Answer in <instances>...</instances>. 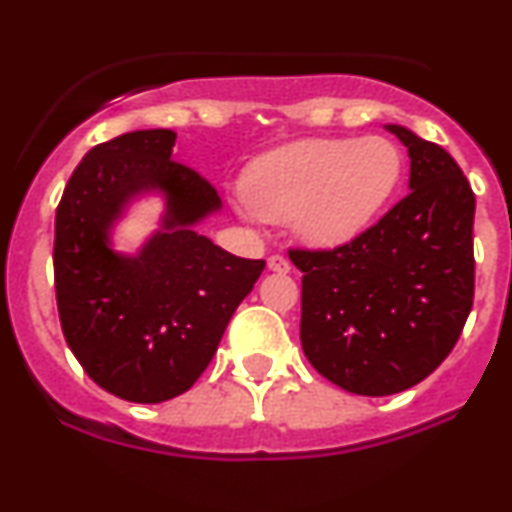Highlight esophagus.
Here are the masks:
<instances>
[{
    "label": "esophagus",
    "instance_id": "1",
    "mask_svg": "<svg viewBox=\"0 0 512 512\" xmlns=\"http://www.w3.org/2000/svg\"><path fill=\"white\" fill-rule=\"evenodd\" d=\"M267 267H269V272H276V274H289L291 272V262L286 260V257H281V255L269 257Z\"/></svg>",
    "mask_w": 512,
    "mask_h": 512
}]
</instances>
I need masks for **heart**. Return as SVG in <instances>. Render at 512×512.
Returning a JSON list of instances; mask_svg holds the SVG:
<instances>
[{
    "label": "heart",
    "mask_w": 512,
    "mask_h": 512,
    "mask_svg": "<svg viewBox=\"0 0 512 512\" xmlns=\"http://www.w3.org/2000/svg\"><path fill=\"white\" fill-rule=\"evenodd\" d=\"M399 178L402 156L383 137L305 139L252 163L240 211L252 221H291L313 248H339L373 223Z\"/></svg>",
    "instance_id": "b5f03b06"
}]
</instances>
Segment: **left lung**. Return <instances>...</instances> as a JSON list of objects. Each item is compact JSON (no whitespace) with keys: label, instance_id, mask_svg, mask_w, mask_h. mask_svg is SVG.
<instances>
[{"label":"left lung","instance_id":"left-lung-1","mask_svg":"<svg viewBox=\"0 0 512 512\" xmlns=\"http://www.w3.org/2000/svg\"><path fill=\"white\" fill-rule=\"evenodd\" d=\"M407 146L409 195L334 250H291L303 272L301 344L346 392L385 397L428 378L474 298V192L443 146L385 125Z\"/></svg>","mask_w":512,"mask_h":512}]
</instances>
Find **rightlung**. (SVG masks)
<instances>
[{
    "instance_id": "obj_1",
    "label": "right lung",
    "mask_w": 512,
    "mask_h": 512,
    "mask_svg": "<svg viewBox=\"0 0 512 512\" xmlns=\"http://www.w3.org/2000/svg\"><path fill=\"white\" fill-rule=\"evenodd\" d=\"M173 129H137L93 146L55 216V291L64 339L88 378L137 404L197 383L264 260L221 250L197 226L221 199L170 161ZM146 194L164 199L162 226L134 256L112 248L114 223Z\"/></svg>"
}]
</instances>
